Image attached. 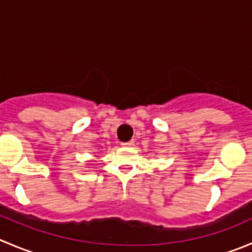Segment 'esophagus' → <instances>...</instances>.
I'll use <instances>...</instances> for the list:
<instances>
[{"label": "esophagus", "instance_id": "obj_1", "mask_svg": "<svg viewBox=\"0 0 252 252\" xmlns=\"http://www.w3.org/2000/svg\"><path fill=\"white\" fill-rule=\"evenodd\" d=\"M133 145H134V140L126 141V143H122V146H124V148H129V146H133Z\"/></svg>", "mask_w": 252, "mask_h": 252}]
</instances>
